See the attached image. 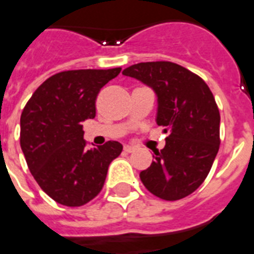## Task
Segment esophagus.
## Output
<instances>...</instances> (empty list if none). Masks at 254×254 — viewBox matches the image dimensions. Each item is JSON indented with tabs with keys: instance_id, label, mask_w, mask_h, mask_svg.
<instances>
[{
	"instance_id": "1",
	"label": "esophagus",
	"mask_w": 254,
	"mask_h": 254,
	"mask_svg": "<svg viewBox=\"0 0 254 254\" xmlns=\"http://www.w3.org/2000/svg\"><path fill=\"white\" fill-rule=\"evenodd\" d=\"M125 151L126 152H133V151H135V147H133V145H125Z\"/></svg>"
}]
</instances>
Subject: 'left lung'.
Wrapping results in <instances>:
<instances>
[{
  "mask_svg": "<svg viewBox=\"0 0 254 254\" xmlns=\"http://www.w3.org/2000/svg\"><path fill=\"white\" fill-rule=\"evenodd\" d=\"M158 96L156 123L170 132L140 180L163 200H180L197 190L220 147V113L207 83L180 64L141 62L123 70Z\"/></svg>",
  "mask_w": 254,
  "mask_h": 254,
  "instance_id": "left-lung-1",
  "label": "left lung"
}]
</instances>
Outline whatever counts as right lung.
<instances>
[{
	"mask_svg": "<svg viewBox=\"0 0 254 254\" xmlns=\"http://www.w3.org/2000/svg\"><path fill=\"white\" fill-rule=\"evenodd\" d=\"M122 68L68 70L46 79L21 114V148L38 186L66 207H80L105 184L123 145L110 140L86 148L82 123L95 118L100 88Z\"/></svg>",
	"mask_w": 254,
	"mask_h": 254,
	"instance_id": "1",
	"label": "right lung"
}]
</instances>
